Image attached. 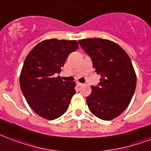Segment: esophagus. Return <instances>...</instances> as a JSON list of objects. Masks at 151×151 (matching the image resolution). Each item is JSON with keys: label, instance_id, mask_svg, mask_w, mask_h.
Segmentation results:
<instances>
[{"label": "esophagus", "instance_id": "34e87169", "mask_svg": "<svg viewBox=\"0 0 151 151\" xmlns=\"http://www.w3.org/2000/svg\"><path fill=\"white\" fill-rule=\"evenodd\" d=\"M77 86H78V87H81V86H83V84L80 83V82H78V83H77Z\"/></svg>", "mask_w": 151, "mask_h": 151}]
</instances>
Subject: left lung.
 Returning a JSON list of instances; mask_svg holds the SVG:
<instances>
[{
  "mask_svg": "<svg viewBox=\"0 0 151 151\" xmlns=\"http://www.w3.org/2000/svg\"><path fill=\"white\" fill-rule=\"evenodd\" d=\"M78 42L101 76L86 97L88 109L100 119L111 120L127 108L134 95L136 75L132 61L124 49L110 40L93 38Z\"/></svg>",
  "mask_w": 151,
  "mask_h": 151,
  "instance_id": "1",
  "label": "left lung"
}]
</instances>
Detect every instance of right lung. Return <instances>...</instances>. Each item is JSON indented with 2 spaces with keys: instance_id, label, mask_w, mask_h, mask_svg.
<instances>
[{
  "instance_id": "1",
  "label": "right lung",
  "mask_w": 151,
  "mask_h": 151,
  "mask_svg": "<svg viewBox=\"0 0 151 151\" xmlns=\"http://www.w3.org/2000/svg\"><path fill=\"white\" fill-rule=\"evenodd\" d=\"M78 48L76 40H47L38 43L25 58L19 76L20 88L31 109L44 119L52 120L63 116L75 94L74 81H63L55 75Z\"/></svg>"
}]
</instances>
